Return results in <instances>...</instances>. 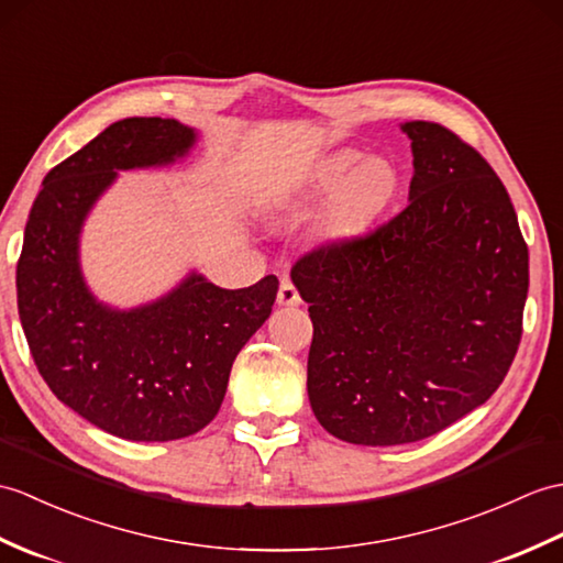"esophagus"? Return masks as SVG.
<instances>
[{
	"label": "esophagus",
	"mask_w": 563,
	"mask_h": 563,
	"mask_svg": "<svg viewBox=\"0 0 563 563\" xmlns=\"http://www.w3.org/2000/svg\"><path fill=\"white\" fill-rule=\"evenodd\" d=\"M278 305L280 307H297L299 305V292L290 280H283L278 287Z\"/></svg>",
	"instance_id": "esophagus-1"
}]
</instances>
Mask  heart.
<instances>
[{
  "instance_id": "b5f03b06",
  "label": "heart",
  "mask_w": 563,
  "mask_h": 563,
  "mask_svg": "<svg viewBox=\"0 0 563 563\" xmlns=\"http://www.w3.org/2000/svg\"><path fill=\"white\" fill-rule=\"evenodd\" d=\"M398 173L382 155L362 158L357 151H335L313 165L273 208L276 220H297L321 208L317 234L321 240H345L367 228L396 196Z\"/></svg>"
}]
</instances>
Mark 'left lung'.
Masks as SVG:
<instances>
[{"mask_svg": "<svg viewBox=\"0 0 563 563\" xmlns=\"http://www.w3.org/2000/svg\"><path fill=\"white\" fill-rule=\"evenodd\" d=\"M400 132L415 167L405 211L292 268L313 323L311 410L357 446L427 439L487 402L528 297V246L489 163L441 124Z\"/></svg>", "mask_w": 563, "mask_h": 563, "instance_id": "1", "label": "left lung"}]
</instances>
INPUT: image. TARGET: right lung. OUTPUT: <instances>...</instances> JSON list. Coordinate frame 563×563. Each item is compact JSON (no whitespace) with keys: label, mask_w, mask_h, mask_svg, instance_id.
<instances>
[{"label":"right lung","mask_w":563,"mask_h":563,"mask_svg":"<svg viewBox=\"0 0 563 563\" xmlns=\"http://www.w3.org/2000/svg\"><path fill=\"white\" fill-rule=\"evenodd\" d=\"M199 129L163 117L114 122L49 169L23 232L19 317L52 394L112 437L175 441L225 398L234 357L271 317L278 278L225 290L191 268L161 297L114 307L90 290L84 225L120 173L187 161Z\"/></svg>","instance_id":"add662e5"}]
</instances>
